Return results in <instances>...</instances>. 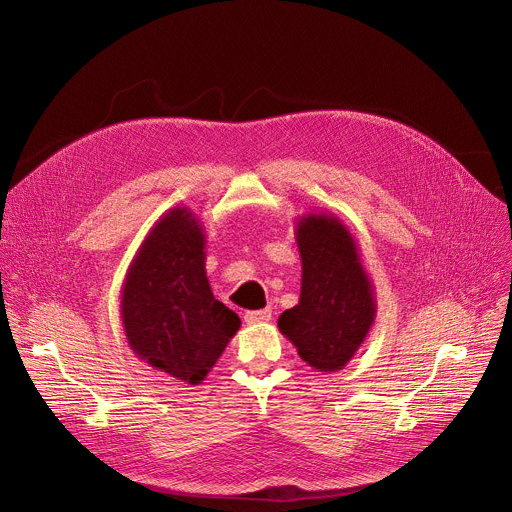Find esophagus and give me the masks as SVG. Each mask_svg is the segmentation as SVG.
<instances>
[{
  "instance_id": "esophagus-1",
  "label": "esophagus",
  "mask_w": 512,
  "mask_h": 512,
  "mask_svg": "<svg viewBox=\"0 0 512 512\" xmlns=\"http://www.w3.org/2000/svg\"><path fill=\"white\" fill-rule=\"evenodd\" d=\"M269 318H271V310H269V308L245 312V322H247V324H261V322H267Z\"/></svg>"
}]
</instances>
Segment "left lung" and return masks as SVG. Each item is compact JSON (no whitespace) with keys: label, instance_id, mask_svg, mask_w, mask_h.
Masks as SVG:
<instances>
[{"label":"left lung","instance_id":"1","mask_svg":"<svg viewBox=\"0 0 512 512\" xmlns=\"http://www.w3.org/2000/svg\"><path fill=\"white\" fill-rule=\"evenodd\" d=\"M296 241L302 257L300 302L279 316L277 328L312 369L336 373L375 324V287L338 216L304 214L296 223Z\"/></svg>","mask_w":512,"mask_h":512}]
</instances>
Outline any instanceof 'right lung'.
<instances>
[{
  "instance_id": "right-lung-1",
  "label": "right lung",
  "mask_w": 512,
  "mask_h": 512,
  "mask_svg": "<svg viewBox=\"0 0 512 512\" xmlns=\"http://www.w3.org/2000/svg\"><path fill=\"white\" fill-rule=\"evenodd\" d=\"M204 249L200 218L188 206H174L143 239L121 287L129 348L190 385L204 381L241 328V318L212 296Z\"/></svg>"
}]
</instances>
